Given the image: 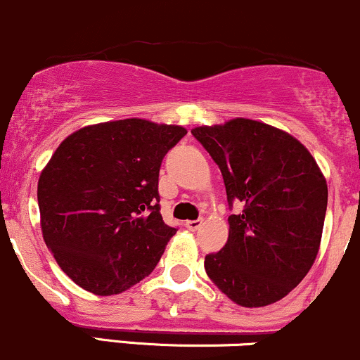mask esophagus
Listing matches in <instances>:
<instances>
[{
  "instance_id": "1",
  "label": "esophagus",
  "mask_w": 360,
  "mask_h": 360,
  "mask_svg": "<svg viewBox=\"0 0 360 360\" xmlns=\"http://www.w3.org/2000/svg\"><path fill=\"white\" fill-rule=\"evenodd\" d=\"M203 224V219H195V221H186V228L190 231H196Z\"/></svg>"
}]
</instances>
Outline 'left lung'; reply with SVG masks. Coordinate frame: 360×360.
<instances>
[{"label":"left lung","mask_w":360,"mask_h":360,"mask_svg":"<svg viewBox=\"0 0 360 360\" xmlns=\"http://www.w3.org/2000/svg\"><path fill=\"white\" fill-rule=\"evenodd\" d=\"M224 179L229 238L205 257L217 288L243 307H264L305 278L319 250L328 207L326 179L309 150L288 132L250 119L196 127Z\"/></svg>","instance_id":"left-lung-1"}]
</instances>
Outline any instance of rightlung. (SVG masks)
Here are the masks:
<instances>
[{
    "mask_svg": "<svg viewBox=\"0 0 360 360\" xmlns=\"http://www.w3.org/2000/svg\"><path fill=\"white\" fill-rule=\"evenodd\" d=\"M184 136L126 119L82 127L56 148L37 183L41 229L75 285L107 297L155 269L177 231L162 219L158 172Z\"/></svg>",
    "mask_w": 360,
    "mask_h": 360,
    "instance_id": "1",
    "label": "right lung"
}]
</instances>
